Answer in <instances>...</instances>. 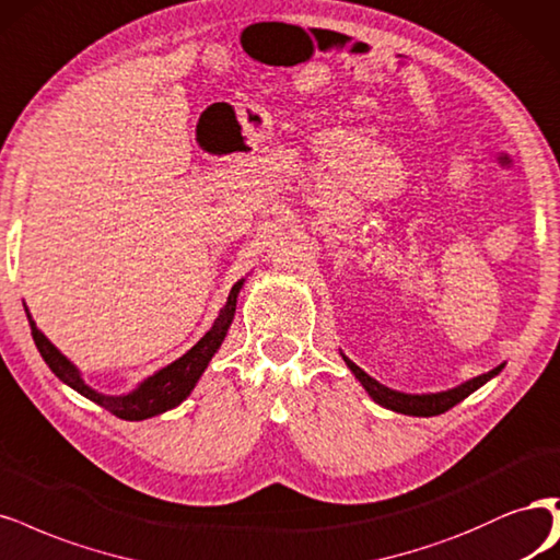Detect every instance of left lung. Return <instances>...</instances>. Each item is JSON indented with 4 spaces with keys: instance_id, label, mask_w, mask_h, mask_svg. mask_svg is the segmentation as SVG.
<instances>
[{
    "instance_id": "obj_1",
    "label": "left lung",
    "mask_w": 560,
    "mask_h": 560,
    "mask_svg": "<svg viewBox=\"0 0 560 560\" xmlns=\"http://www.w3.org/2000/svg\"><path fill=\"white\" fill-rule=\"evenodd\" d=\"M342 354V352H340ZM347 369L354 373V377L361 382V387L369 392V396L382 405V408L400 412V415H410V417H435L447 412L450 408H454L456 402H460L464 398H468L472 392H477L481 384H487L491 377H495L500 371H503V363L495 365L493 371L485 373V375H477L464 384H458L454 389L447 392H438V394H402L396 389L384 387L382 382H377L375 377H371L365 371H361L354 361L347 359L342 354Z\"/></svg>"
}]
</instances>
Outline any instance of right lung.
Here are the masks:
<instances>
[{
    "label": "right lung",
    "instance_id": "obj_1",
    "mask_svg": "<svg viewBox=\"0 0 560 560\" xmlns=\"http://www.w3.org/2000/svg\"><path fill=\"white\" fill-rule=\"evenodd\" d=\"M243 282H245V278H241L234 287H231L229 299L220 311V317L215 319L213 326H210V331L195 347H191L189 352H185L173 363L164 365V369H160L158 373L145 377L137 389H131L129 394H120V396H108V394L92 389L90 384L83 380L81 371L75 369V365L60 350H57V347L42 331L36 329V322L32 319L27 307H25V313H27V319L32 326V338L36 342V350L42 352L44 361L48 363V369L57 377H60L65 384H69V387L79 392L81 396L90 398L96 405H102V408L108 410L110 415L127 419V421H141V419L162 415L166 410H173L176 405H180L191 394V389L197 387L199 377L208 369L210 359H213L215 352L220 350L229 326H231V322H234L236 299L243 289Z\"/></svg>",
    "mask_w": 560,
    "mask_h": 560
}]
</instances>
